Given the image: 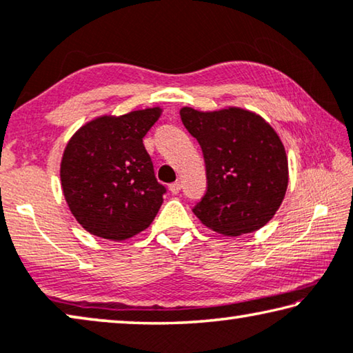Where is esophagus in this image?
<instances>
[{"mask_svg": "<svg viewBox=\"0 0 353 353\" xmlns=\"http://www.w3.org/2000/svg\"><path fill=\"white\" fill-rule=\"evenodd\" d=\"M170 192L172 193V194H177L179 192H181V182H172V183H170Z\"/></svg>", "mask_w": 353, "mask_h": 353, "instance_id": "34e87169", "label": "esophagus"}]
</instances>
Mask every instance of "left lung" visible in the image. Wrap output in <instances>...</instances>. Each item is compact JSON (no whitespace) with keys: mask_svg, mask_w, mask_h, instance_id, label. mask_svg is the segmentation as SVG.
Listing matches in <instances>:
<instances>
[{"mask_svg":"<svg viewBox=\"0 0 353 353\" xmlns=\"http://www.w3.org/2000/svg\"><path fill=\"white\" fill-rule=\"evenodd\" d=\"M182 123L201 145L208 190L193 214L225 236L260 230L281 208L288 160L281 138L261 115L243 108L181 109Z\"/></svg>","mask_w":353,"mask_h":353,"instance_id":"left-lung-1","label":"left lung"}]
</instances>
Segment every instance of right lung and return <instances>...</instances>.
Segmentation results:
<instances>
[{"instance_id": "1", "label": "right lung", "mask_w": 353, "mask_h": 353, "mask_svg": "<svg viewBox=\"0 0 353 353\" xmlns=\"http://www.w3.org/2000/svg\"><path fill=\"white\" fill-rule=\"evenodd\" d=\"M161 108L101 115L68 141L60 179L71 214L90 234L125 241L154 222L166 188L157 182L143 138Z\"/></svg>"}]
</instances>
